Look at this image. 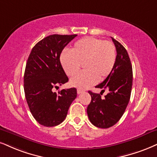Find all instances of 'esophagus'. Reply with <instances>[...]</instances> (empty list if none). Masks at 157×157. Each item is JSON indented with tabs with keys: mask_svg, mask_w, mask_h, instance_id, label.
I'll use <instances>...</instances> for the list:
<instances>
[{
	"mask_svg": "<svg viewBox=\"0 0 157 157\" xmlns=\"http://www.w3.org/2000/svg\"><path fill=\"white\" fill-rule=\"evenodd\" d=\"M84 92V90H81V89H78V90H77V93H78V94L83 93V92Z\"/></svg>",
	"mask_w": 157,
	"mask_h": 157,
	"instance_id": "1",
	"label": "esophagus"
}]
</instances>
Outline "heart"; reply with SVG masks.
Returning a JSON list of instances; mask_svg holds the SVG:
<instances>
[{
  "mask_svg": "<svg viewBox=\"0 0 157 157\" xmlns=\"http://www.w3.org/2000/svg\"><path fill=\"white\" fill-rule=\"evenodd\" d=\"M71 51L64 50L59 59L68 76L76 74L82 64H84L85 71L71 80V84L79 89L90 87L98 80L105 79L111 73L117 60V52L113 44L94 37H86L77 40Z\"/></svg>",
  "mask_w": 157,
  "mask_h": 157,
  "instance_id": "1",
  "label": "heart"
}]
</instances>
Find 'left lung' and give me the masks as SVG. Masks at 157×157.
<instances>
[{
    "label": "left lung",
    "mask_w": 157,
    "mask_h": 157,
    "mask_svg": "<svg viewBox=\"0 0 157 157\" xmlns=\"http://www.w3.org/2000/svg\"><path fill=\"white\" fill-rule=\"evenodd\" d=\"M117 49V60L111 74L96 86L102 89L100 94L89 91L92 100L87 115L92 124L99 128H109L117 124L124 113L130 99L132 86V67L128 53L124 46L111 38ZM109 93L101 98V92Z\"/></svg>",
    "instance_id": "left-lung-1"
}]
</instances>
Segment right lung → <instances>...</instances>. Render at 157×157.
<instances>
[{"label":"right lung","instance_id":"right-lung-1","mask_svg":"<svg viewBox=\"0 0 157 157\" xmlns=\"http://www.w3.org/2000/svg\"><path fill=\"white\" fill-rule=\"evenodd\" d=\"M77 35L54 34L40 40L29 55L24 75V90L33 117L40 124L55 127L67 117L77 96L75 88L52 92L68 82L59 60L64 48Z\"/></svg>","mask_w":157,"mask_h":157}]
</instances>
